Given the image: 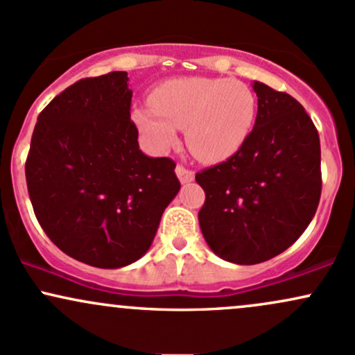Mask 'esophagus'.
<instances>
[{
    "instance_id": "34e87169",
    "label": "esophagus",
    "mask_w": 355,
    "mask_h": 355,
    "mask_svg": "<svg viewBox=\"0 0 355 355\" xmlns=\"http://www.w3.org/2000/svg\"><path fill=\"white\" fill-rule=\"evenodd\" d=\"M177 177L180 178V182L182 184H189V182H192L193 178H196V173H193V170H190V168H185L184 165H178L177 166Z\"/></svg>"
}]
</instances>
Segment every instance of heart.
<instances>
[{"label":"heart","instance_id":"obj_1","mask_svg":"<svg viewBox=\"0 0 355 355\" xmlns=\"http://www.w3.org/2000/svg\"><path fill=\"white\" fill-rule=\"evenodd\" d=\"M153 106L136 107L133 121L155 150L166 151L187 128V143L198 159L217 163L236 153L256 118V97L244 83L209 77L171 79L155 89Z\"/></svg>","mask_w":355,"mask_h":355}]
</instances>
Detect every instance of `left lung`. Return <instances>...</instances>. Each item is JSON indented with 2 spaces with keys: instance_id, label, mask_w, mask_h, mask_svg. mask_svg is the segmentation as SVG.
Returning <instances> with one entry per match:
<instances>
[{
  "instance_id": "obj_1",
  "label": "left lung",
  "mask_w": 355,
  "mask_h": 355,
  "mask_svg": "<svg viewBox=\"0 0 355 355\" xmlns=\"http://www.w3.org/2000/svg\"><path fill=\"white\" fill-rule=\"evenodd\" d=\"M254 128L225 162L196 175L205 202L198 224L209 248L236 264H258L288 249L317 212L320 138L295 97L263 83Z\"/></svg>"
}]
</instances>
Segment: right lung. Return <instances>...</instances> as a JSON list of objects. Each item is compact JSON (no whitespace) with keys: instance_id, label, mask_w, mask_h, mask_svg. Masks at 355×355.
Returning <instances> with one entry per match:
<instances>
[{"instance_id":"right-lung-1","label":"right lung","mask_w":355,"mask_h":355,"mask_svg":"<svg viewBox=\"0 0 355 355\" xmlns=\"http://www.w3.org/2000/svg\"><path fill=\"white\" fill-rule=\"evenodd\" d=\"M131 97L126 72L77 80L38 114L25 163L45 234L70 258L106 270L145 254L180 190L173 159L139 150Z\"/></svg>"}]
</instances>
